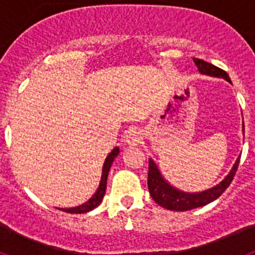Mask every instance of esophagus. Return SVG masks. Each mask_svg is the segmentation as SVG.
I'll return each instance as SVG.
<instances>
[{
	"instance_id": "1",
	"label": "esophagus",
	"mask_w": 255,
	"mask_h": 255,
	"mask_svg": "<svg viewBox=\"0 0 255 255\" xmlns=\"http://www.w3.org/2000/svg\"><path fill=\"white\" fill-rule=\"evenodd\" d=\"M141 140V134L136 129H130L126 131L125 134V143L130 147H135L138 145Z\"/></svg>"
}]
</instances>
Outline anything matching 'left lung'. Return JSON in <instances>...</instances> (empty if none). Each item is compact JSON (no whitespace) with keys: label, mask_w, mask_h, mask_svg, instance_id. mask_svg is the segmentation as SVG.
<instances>
[{"label":"left lung","mask_w":255,"mask_h":255,"mask_svg":"<svg viewBox=\"0 0 255 255\" xmlns=\"http://www.w3.org/2000/svg\"><path fill=\"white\" fill-rule=\"evenodd\" d=\"M193 60H194V64L197 65L198 71L202 75L225 79L226 82L231 83V79H230V76L227 75V73L224 71V70L218 69L215 65L208 64V62L199 60V58H193ZM243 134H244V121H243ZM239 161H240V155L238 157L235 163H234L233 168L226 175V177L221 182H218L217 185L213 186V188L199 191V193H186V191H182L180 189L175 188L173 185H171L170 182L163 177L158 166L154 163L152 158H149V171H148V189H149V194L155 203L159 204L163 208L170 209V211L184 212L198 208V207H203L217 199L229 188L234 176H235L236 170H238Z\"/></svg>","instance_id":"1"}]
</instances>
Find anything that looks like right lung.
I'll use <instances>...</instances> for the list:
<instances>
[{
	"instance_id": "add662e5",
	"label": "right lung",
	"mask_w": 255,
	"mask_h": 255,
	"mask_svg": "<svg viewBox=\"0 0 255 255\" xmlns=\"http://www.w3.org/2000/svg\"><path fill=\"white\" fill-rule=\"evenodd\" d=\"M119 153H120V148L115 147L114 149L111 150V153H108V155L106 157L105 163H103V167H102V176H101L100 185H98V188H97L96 193L92 195V198H89L85 203L80 204V206L78 207H73V208H58V209H60V211L67 212V213H87V212L92 211V209L97 208V207L100 206L103 197H105L106 194L108 172H110V168H111L112 163H114V159L119 155Z\"/></svg>"
}]
</instances>
